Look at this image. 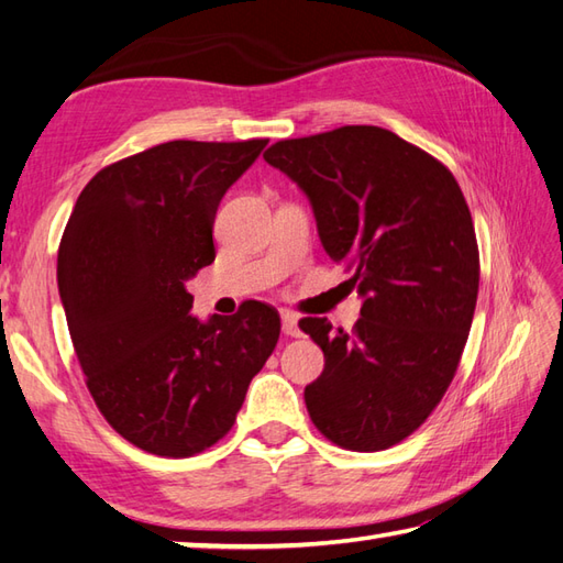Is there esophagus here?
<instances>
[{
    "label": "esophagus",
    "mask_w": 563,
    "mask_h": 563,
    "mask_svg": "<svg viewBox=\"0 0 563 563\" xmlns=\"http://www.w3.org/2000/svg\"><path fill=\"white\" fill-rule=\"evenodd\" d=\"M282 332L289 338L301 335V328H298V316L291 311H282Z\"/></svg>",
    "instance_id": "1"
}]
</instances>
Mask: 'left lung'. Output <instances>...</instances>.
Masks as SVG:
<instances>
[{
	"label": "left lung",
	"instance_id": "left-lung-1",
	"mask_svg": "<svg viewBox=\"0 0 563 563\" xmlns=\"http://www.w3.org/2000/svg\"><path fill=\"white\" fill-rule=\"evenodd\" d=\"M265 159L311 203L320 243L362 296L352 332L301 330L325 354L303 398L345 450L378 452L418 430L462 360L478 296L474 221L452 172L378 125L274 143Z\"/></svg>",
	"mask_w": 563,
	"mask_h": 563
}]
</instances>
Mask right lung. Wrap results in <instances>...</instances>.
<instances>
[{"label": "right lung", "instance_id": "obj_1", "mask_svg": "<svg viewBox=\"0 0 563 563\" xmlns=\"http://www.w3.org/2000/svg\"><path fill=\"white\" fill-rule=\"evenodd\" d=\"M267 141H169L119 159L79 194L57 250V291L87 388L121 438L191 456L233 428L279 340V313L191 316L189 282L216 260L223 194Z\"/></svg>", "mask_w": 563, "mask_h": 563}]
</instances>
